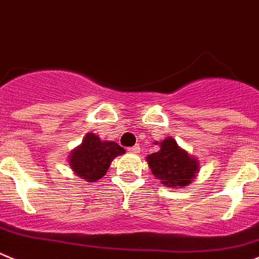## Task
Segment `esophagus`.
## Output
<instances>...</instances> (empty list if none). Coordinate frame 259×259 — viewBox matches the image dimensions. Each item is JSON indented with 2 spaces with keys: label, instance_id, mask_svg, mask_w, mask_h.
I'll return each instance as SVG.
<instances>
[{
  "label": "esophagus",
  "instance_id": "esophagus-1",
  "mask_svg": "<svg viewBox=\"0 0 259 259\" xmlns=\"http://www.w3.org/2000/svg\"><path fill=\"white\" fill-rule=\"evenodd\" d=\"M139 150H141V148H139L138 144H135V146L129 147V148H127V151H129V152H132V153H138Z\"/></svg>",
  "mask_w": 259,
  "mask_h": 259
}]
</instances>
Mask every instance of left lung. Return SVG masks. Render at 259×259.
Here are the masks:
<instances>
[{
	"label": "left lung",
	"mask_w": 259,
	"mask_h": 259,
	"mask_svg": "<svg viewBox=\"0 0 259 259\" xmlns=\"http://www.w3.org/2000/svg\"><path fill=\"white\" fill-rule=\"evenodd\" d=\"M147 161L156 179L167 187L190 185L199 170V162L170 137L160 143V151L148 156Z\"/></svg>",
	"instance_id": "left-lung-1"
}]
</instances>
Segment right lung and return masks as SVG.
<instances>
[{
  "label": "right lung",
  "instance_id": "right-lung-1",
  "mask_svg": "<svg viewBox=\"0 0 259 259\" xmlns=\"http://www.w3.org/2000/svg\"><path fill=\"white\" fill-rule=\"evenodd\" d=\"M124 152L116 142H102L98 135L88 133L82 144L69 156V165L78 177L95 182L106 174L113 158Z\"/></svg>",
  "mask_w": 259,
  "mask_h": 259
}]
</instances>
